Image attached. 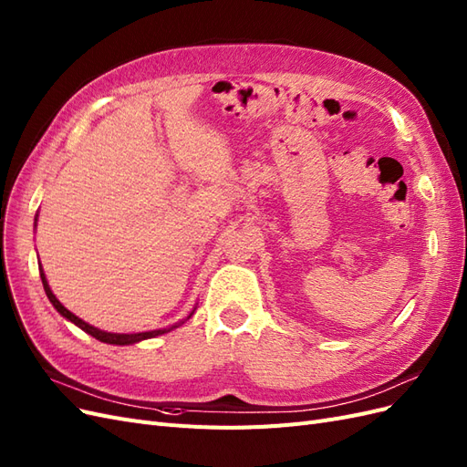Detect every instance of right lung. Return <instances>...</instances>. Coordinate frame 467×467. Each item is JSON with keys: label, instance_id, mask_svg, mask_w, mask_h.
Returning a JSON list of instances; mask_svg holds the SVG:
<instances>
[{"label": "right lung", "instance_id": "right-lung-1", "mask_svg": "<svg viewBox=\"0 0 467 467\" xmlns=\"http://www.w3.org/2000/svg\"><path fill=\"white\" fill-rule=\"evenodd\" d=\"M40 279H42V285H44V291H47V296L50 298V303L54 305V308L64 316V318H67L69 322H73L75 326H79L83 332H87L88 336H93L95 339H99V341H102V343H110V345H131V343H138V341H141V339H149V337H157V336H161V334H167V332H171L172 327H176V326H172V327H164V329H153V332H141V334H110V332H102V329H99V327H95V326H91V324H87V322H83L81 318H78V316H75L73 312H69L62 303H59V300L56 298V295L52 293V289H50V285H48V281H47V275H44V272H42V267H40ZM192 316V314H190Z\"/></svg>", "mask_w": 467, "mask_h": 467}]
</instances>
